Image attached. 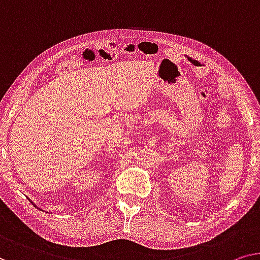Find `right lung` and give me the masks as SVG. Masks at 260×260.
I'll return each mask as SVG.
<instances>
[{
  "label": "right lung",
  "mask_w": 260,
  "mask_h": 260,
  "mask_svg": "<svg viewBox=\"0 0 260 260\" xmlns=\"http://www.w3.org/2000/svg\"><path fill=\"white\" fill-rule=\"evenodd\" d=\"M29 201H31V200H30V199H29ZM31 203H32V204H34V205H35V207H37V204H35V203H34V202H32V201H31ZM37 208H38V207H37ZM38 209H40V208H38ZM41 210H42V209H41Z\"/></svg>",
  "instance_id": "add662e5"
}]
</instances>
